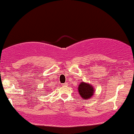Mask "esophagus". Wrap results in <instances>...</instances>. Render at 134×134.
<instances>
[{
  "label": "esophagus",
  "instance_id": "34e87169",
  "mask_svg": "<svg viewBox=\"0 0 134 134\" xmlns=\"http://www.w3.org/2000/svg\"><path fill=\"white\" fill-rule=\"evenodd\" d=\"M67 82L64 83V84H62V86H67Z\"/></svg>",
  "mask_w": 134,
  "mask_h": 134
}]
</instances>
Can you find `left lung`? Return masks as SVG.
I'll list each match as a JSON object with an SVG mask.
<instances>
[{
    "label": "left lung",
    "instance_id": "1",
    "mask_svg": "<svg viewBox=\"0 0 134 134\" xmlns=\"http://www.w3.org/2000/svg\"><path fill=\"white\" fill-rule=\"evenodd\" d=\"M78 91L82 98L84 99H88L93 96L94 90V87L91 84L81 82L78 87Z\"/></svg>",
    "mask_w": 134,
    "mask_h": 134
}]
</instances>
